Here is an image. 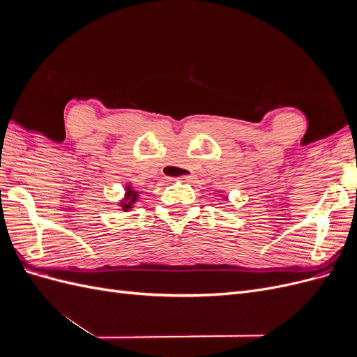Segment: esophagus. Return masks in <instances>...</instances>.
Here are the masks:
<instances>
[{
	"instance_id": "obj_1",
	"label": "esophagus",
	"mask_w": 357,
	"mask_h": 357,
	"mask_svg": "<svg viewBox=\"0 0 357 357\" xmlns=\"http://www.w3.org/2000/svg\"><path fill=\"white\" fill-rule=\"evenodd\" d=\"M193 177H195V176H193L192 174V172H190V174H185V176H180L177 180L178 181H181V183H188V181H190Z\"/></svg>"
}]
</instances>
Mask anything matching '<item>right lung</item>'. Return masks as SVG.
Here are the masks:
<instances>
[{"label":"right lung","instance_id":"1","mask_svg":"<svg viewBox=\"0 0 357 357\" xmlns=\"http://www.w3.org/2000/svg\"><path fill=\"white\" fill-rule=\"evenodd\" d=\"M138 198V192H135L132 189V186H126V193H125V198L123 201L121 202V207L123 211H128L129 208H132V205L135 204Z\"/></svg>","mask_w":357,"mask_h":357}]
</instances>
